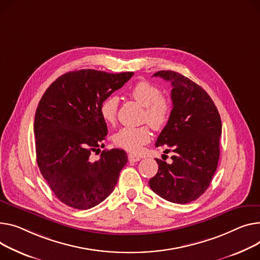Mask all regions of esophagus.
Segmentation results:
<instances>
[{
    "mask_svg": "<svg viewBox=\"0 0 260 260\" xmlns=\"http://www.w3.org/2000/svg\"><path fill=\"white\" fill-rule=\"evenodd\" d=\"M127 158H128V161L129 162H138V161H140V157H138V155H136V154H132V153H129L128 155H127Z\"/></svg>",
    "mask_w": 260,
    "mask_h": 260,
    "instance_id": "1",
    "label": "esophagus"
}]
</instances>
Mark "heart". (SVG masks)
<instances>
[{
	"label": "heart",
	"instance_id": "obj_1",
	"mask_svg": "<svg viewBox=\"0 0 260 260\" xmlns=\"http://www.w3.org/2000/svg\"><path fill=\"white\" fill-rule=\"evenodd\" d=\"M129 96L139 105L144 107L143 121L147 122L153 129H161L168 122L171 112L170 100L162 96L161 90L155 84L142 80L133 85ZM118 98L109 96L102 101L100 114L108 123H114L117 118ZM150 140V131L147 126L124 127L114 136V142L117 146L131 152L140 151L143 145Z\"/></svg>",
	"mask_w": 260,
	"mask_h": 260
}]
</instances>
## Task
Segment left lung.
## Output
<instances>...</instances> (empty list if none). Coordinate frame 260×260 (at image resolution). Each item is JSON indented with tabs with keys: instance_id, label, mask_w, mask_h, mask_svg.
Segmentation results:
<instances>
[{
	"instance_id": "obj_1",
	"label": "left lung",
	"mask_w": 260,
	"mask_h": 260,
	"mask_svg": "<svg viewBox=\"0 0 260 260\" xmlns=\"http://www.w3.org/2000/svg\"><path fill=\"white\" fill-rule=\"evenodd\" d=\"M172 85V110L155 146L168 145L170 164L155 159L159 169L148 182L162 199L187 204L209 187L219 159L221 120L213 100L199 84L174 71H159Z\"/></svg>"
}]
</instances>
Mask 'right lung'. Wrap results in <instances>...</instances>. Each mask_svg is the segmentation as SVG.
<instances>
[{"mask_svg":"<svg viewBox=\"0 0 260 260\" xmlns=\"http://www.w3.org/2000/svg\"><path fill=\"white\" fill-rule=\"evenodd\" d=\"M133 75L92 69L68 72L39 102L34 117L38 165L56 198L72 208L86 210L105 201L127 163L126 152L118 148L103 150L95 162L90 155L108 134L102 101Z\"/></svg>","mask_w":260,"mask_h":260,"instance_id":"1","label":"right lung"}]
</instances>
